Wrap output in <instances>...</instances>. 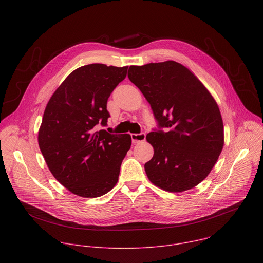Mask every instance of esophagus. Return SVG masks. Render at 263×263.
<instances>
[{
    "label": "esophagus",
    "instance_id": "obj_1",
    "mask_svg": "<svg viewBox=\"0 0 263 263\" xmlns=\"http://www.w3.org/2000/svg\"><path fill=\"white\" fill-rule=\"evenodd\" d=\"M131 139L133 143H139L145 140V133H132L131 134Z\"/></svg>",
    "mask_w": 263,
    "mask_h": 263
}]
</instances>
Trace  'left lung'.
<instances>
[{"instance_id": "left-lung-1", "label": "left lung", "mask_w": 263, "mask_h": 263, "mask_svg": "<svg viewBox=\"0 0 263 263\" xmlns=\"http://www.w3.org/2000/svg\"><path fill=\"white\" fill-rule=\"evenodd\" d=\"M128 77L158 124L159 130L146 135L154 147L153 158L144 164L148 180L170 193L194 189L211 172L223 146L215 100L189 68L173 60L131 65Z\"/></svg>"}]
</instances>
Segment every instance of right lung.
Listing matches in <instances>:
<instances>
[{
  "instance_id": "obj_1",
  "label": "right lung",
  "mask_w": 263,
  "mask_h": 263,
  "mask_svg": "<svg viewBox=\"0 0 263 263\" xmlns=\"http://www.w3.org/2000/svg\"><path fill=\"white\" fill-rule=\"evenodd\" d=\"M128 66L92 63L70 72L47 104L39 144L53 176L70 193L97 198L116 186L131 146L129 134L98 130L110 117L107 101Z\"/></svg>"
}]
</instances>
